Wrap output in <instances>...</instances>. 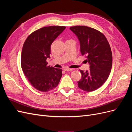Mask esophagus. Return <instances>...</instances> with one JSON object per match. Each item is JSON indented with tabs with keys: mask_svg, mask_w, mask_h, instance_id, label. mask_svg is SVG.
<instances>
[{
	"mask_svg": "<svg viewBox=\"0 0 132 132\" xmlns=\"http://www.w3.org/2000/svg\"><path fill=\"white\" fill-rule=\"evenodd\" d=\"M64 70L65 71H72L74 69L72 68H64Z\"/></svg>",
	"mask_w": 132,
	"mask_h": 132,
	"instance_id": "34e87169",
	"label": "esophagus"
}]
</instances>
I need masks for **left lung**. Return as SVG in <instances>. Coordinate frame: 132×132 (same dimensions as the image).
I'll list each match as a JSON object with an SVG mask.
<instances>
[{
    "instance_id": "left-lung-1",
    "label": "left lung",
    "mask_w": 132,
    "mask_h": 132,
    "mask_svg": "<svg viewBox=\"0 0 132 132\" xmlns=\"http://www.w3.org/2000/svg\"><path fill=\"white\" fill-rule=\"evenodd\" d=\"M70 29L78 37L81 53L90 64L89 70H80L81 79L78 87L85 91H95L105 82L111 73L112 54L110 44L104 35L93 28L75 26Z\"/></svg>"
}]
</instances>
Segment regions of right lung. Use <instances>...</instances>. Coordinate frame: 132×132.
Returning a JSON list of instances; mask_svg holds the SVG:
<instances>
[{"label": "right lung", "instance_id": "add662e5", "mask_svg": "<svg viewBox=\"0 0 132 132\" xmlns=\"http://www.w3.org/2000/svg\"><path fill=\"white\" fill-rule=\"evenodd\" d=\"M65 26L41 28L30 34L23 43L21 65L23 73L32 86L42 92L56 87L62 75V69L48 66L52 43L65 30Z\"/></svg>", "mask_w": 132, "mask_h": 132}]
</instances>
